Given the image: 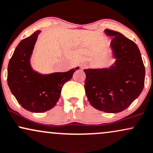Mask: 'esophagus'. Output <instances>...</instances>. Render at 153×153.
Listing matches in <instances>:
<instances>
[{"mask_svg": "<svg viewBox=\"0 0 153 153\" xmlns=\"http://www.w3.org/2000/svg\"><path fill=\"white\" fill-rule=\"evenodd\" d=\"M87 67V64H83L82 65V69H85V68Z\"/></svg>", "mask_w": 153, "mask_h": 153, "instance_id": "esophagus-1", "label": "esophagus"}]
</instances>
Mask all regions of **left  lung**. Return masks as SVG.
I'll list each match as a JSON object with an SVG mask.
<instances>
[{
  "instance_id": "8db88e82",
  "label": "left lung",
  "mask_w": 153,
  "mask_h": 153,
  "mask_svg": "<svg viewBox=\"0 0 153 153\" xmlns=\"http://www.w3.org/2000/svg\"><path fill=\"white\" fill-rule=\"evenodd\" d=\"M112 39L115 59L109 67L84 69V89L92 107L107 113L125 110L137 99L145 84V69L139 48L122 33L105 29Z\"/></svg>"
}]
</instances>
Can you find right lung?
Returning a JSON list of instances; mask_svg holds the SVG:
<instances>
[{
	"label": "right lung",
	"instance_id": "obj_1",
	"mask_svg": "<svg viewBox=\"0 0 153 153\" xmlns=\"http://www.w3.org/2000/svg\"><path fill=\"white\" fill-rule=\"evenodd\" d=\"M41 30L23 39L16 48L8 66V85L18 102L31 112L53 108L60 98L63 85L72 78L79 66L66 72L44 74L35 71L30 58Z\"/></svg>",
	"mask_w": 153,
	"mask_h": 153
}]
</instances>
